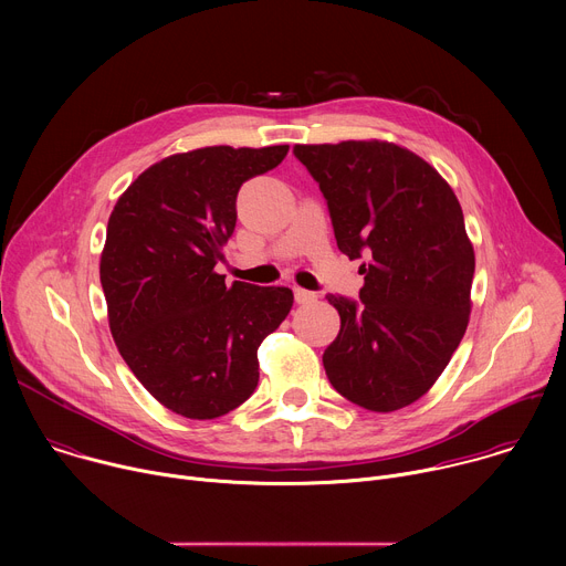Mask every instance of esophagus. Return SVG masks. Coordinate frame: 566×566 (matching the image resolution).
I'll list each match as a JSON object with an SVG mask.
<instances>
[{"label": "esophagus", "instance_id": "34e87169", "mask_svg": "<svg viewBox=\"0 0 566 566\" xmlns=\"http://www.w3.org/2000/svg\"><path fill=\"white\" fill-rule=\"evenodd\" d=\"M293 295H295V302H297V304H308V302L315 300V293H311V291H306V289H300V286L293 289Z\"/></svg>", "mask_w": 566, "mask_h": 566}]
</instances>
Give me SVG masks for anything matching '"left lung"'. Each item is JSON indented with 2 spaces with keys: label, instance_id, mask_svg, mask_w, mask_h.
<instances>
[{
  "label": "left lung",
  "instance_id": "1",
  "mask_svg": "<svg viewBox=\"0 0 566 566\" xmlns=\"http://www.w3.org/2000/svg\"><path fill=\"white\" fill-rule=\"evenodd\" d=\"M327 199L340 253L367 258L360 302L329 295L325 349L338 394L371 412L412 406L448 367L470 319L474 249L448 181L387 140L295 145Z\"/></svg>",
  "mask_w": 566,
  "mask_h": 566
}]
</instances>
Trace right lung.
I'll return each instance as SVG.
<instances>
[{
  "mask_svg": "<svg viewBox=\"0 0 566 566\" xmlns=\"http://www.w3.org/2000/svg\"><path fill=\"white\" fill-rule=\"evenodd\" d=\"M289 145H212L166 156L118 197L101 255L114 343L140 385L186 419H217L258 387V349L293 306L286 286L214 271L234 232L241 184Z\"/></svg>",
  "mask_w": 566,
  "mask_h": 566,
  "instance_id": "right-lung-1",
  "label": "right lung"
}]
</instances>
